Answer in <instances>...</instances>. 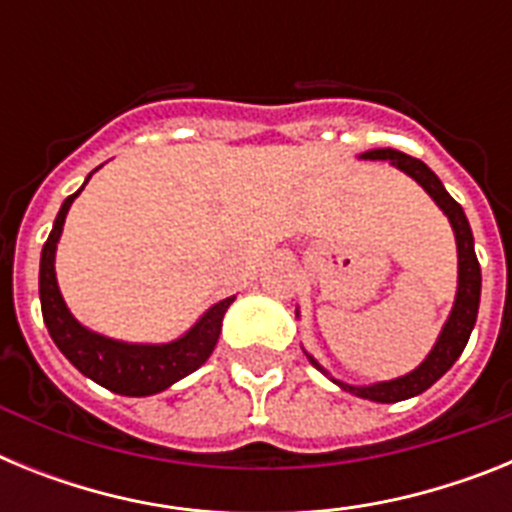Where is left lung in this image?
<instances>
[{"mask_svg":"<svg viewBox=\"0 0 512 512\" xmlns=\"http://www.w3.org/2000/svg\"><path fill=\"white\" fill-rule=\"evenodd\" d=\"M359 158H364V161H390V166H395L402 174H408L410 179H415V182L428 192V197L441 207L443 215L449 217L451 230H454L456 238V261H459V264H456L459 266V271H456L459 277H456L454 307H451L449 318L443 323L441 333H438L436 343H433V348L428 351V356L415 366L413 372L402 374V377L395 379H387V382L348 384L343 382V379L333 377L325 366H320L318 359H315L310 351H305V354L307 359H310V364L315 366V369H320L328 379H333L341 390L351 392V395L361 397V400L400 402L408 400V397L420 395V392L428 390L431 384H436L461 356L469 336H472L474 323H477L479 292H482V271H479L477 253H474V235L472 228H469L467 215H464L459 202L446 192L441 179H438L423 161L408 156V153L395 151V148H374V151H364ZM297 318H300V310H297Z\"/></svg>","mask_w":512,"mask_h":512,"instance_id":"obj_1","label":"left lung"}]
</instances>
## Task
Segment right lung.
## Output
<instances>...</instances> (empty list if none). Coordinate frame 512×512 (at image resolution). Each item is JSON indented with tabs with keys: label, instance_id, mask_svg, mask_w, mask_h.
Returning <instances> with one entry per match:
<instances>
[{
	"label": "right lung",
	"instance_id": "add662e5",
	"mask_svg": "<svg viewBox=\"0 0 512 512\" xmlns=\"http://www.w3.org/2000/svg\"><path fill=\"white\" fill-rule=\"evenodd\" d=\"M92 174L87 176V182L92 179ZM87 182L81 184V189L87 187ZM81 189L63 200L61 210H58L56 220H53L51 235L45 241L43 253H40L38 284L45 328L51 333L58 351L84 377L102 384L104 390L125 397H148L169 390L171 384H176L187 374L197 372L210 359L212 348H215L217 338H220L225 312L233 305L235 295L207 307L192 328L184 330L182 336L166 343L117 341V338L102 336L97 330L81 325L71 315L56 279V248L58 241H61L66 215H69L71 205L81 194Z\"/></svg>",
	"mask_w": 512,
	"mask_h": 512
}]
</instances>
